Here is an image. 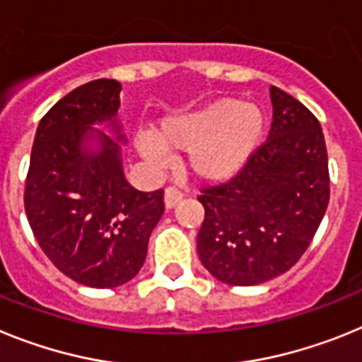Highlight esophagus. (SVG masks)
<instances>
[{"mask_svg": "<svg viewBox=\"0 0 362 362\" xmlns=\"http://www.w3.org/2000/svg\"><path fill=\"white\" fill-rule=\"evenodd\" d=\"M182 199H184V193L178 189L177 185H169V187H165V193H163V202H165V207H168V209H173V207L177 206Z\"/></svg>", "mask_w": 362, "mask_h": 362, "instance_id": "1", "label": "esophagus"}]
</instances>
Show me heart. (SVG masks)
<instances>
[{"mask_svg": "<svg viewBox=\"0 0 362 362\" xmlns=\"http://www.w3.org/2000/svg\"><path fill=\"white\" fill-rule=\"evenodd\" d=\"M262 134L264 115L255 103L218 98L165 118L156 136L138 134L136 147L155 165L168 162L165 149L189 151L187 163L194 177L222 182L244 168Z\"/></svg>", "mask_w": 362, "mask_h": 362, "instance_id": "heart-1", "label": "heart"}]
</instances>
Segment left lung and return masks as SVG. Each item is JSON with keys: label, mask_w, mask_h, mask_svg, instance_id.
<instances>
[{"label": "left lung", "mask_w": 362, "mask_h": 362, "mask_svg": "<svg viewBox=\"0 0 362 362\" xmlns=\"http://www.w3.org/2000/svg\"><path fill=\"white\" fill-rule=\"evenodd\" d=\"M273 122L244 168L204 187L197 237L204 268L231 286H255L288 272L308 250L329 202L326 142L303 103L269 87Z\"/></svg>", "instance_id": "obj_1"}]
</instances>
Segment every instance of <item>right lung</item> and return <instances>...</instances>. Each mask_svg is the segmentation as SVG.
<instances>
[{
  "label": "right lung",
  "instance_id": "right-lung-1",
  "mask_svg": "<svg viewBox=\"0 0 362 362\" xmlns=\"http://www.w3.org/2000/svg\"><path fill=\"white\" fill-rule=\"evenodd\" d=\"M120 90L116 80L100 78L50 107L37 125L25 182V213L40 247L59 272L89 288L131 281L163 215V189H134L124 177L120 144L90 127L109 121L124 140L116 122Z\"/></svg>",
  "mask_w": 362,
  "mask_h": 362
}]
</instances>
